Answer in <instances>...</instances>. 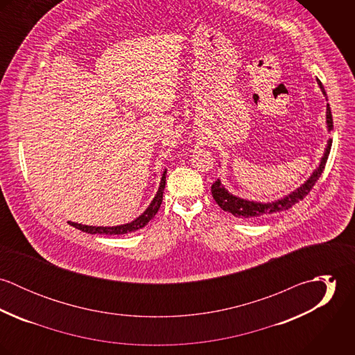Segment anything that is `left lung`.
Returning <instances> with one entry per match:
<instances>
[{
	"mask_svg": "<svg viewBox=\"0 0 355 355\" xmlns=\"http://www.w3.org/2000/svg\"><path fill=\"white\" fill-rule=\"evenodd\" d=\"M317 82H318L320 89L322 90V94L327 97V93L324 90L322 83L320 80H317ZM327 124H328V131H331L334 128V121H332V113H331L329 103L327 105ZM331 146H332V139L328 141L327 149H325V153H324V157L321 158V162H320L318 168L313 172V175L307 179V182H304V184H302L300 189H297L295 191H293L291 194H288L287 197H284L282 200L268 203L254 202V201L242 200V198H238V197L230 194L221 186L220 180H217V182H214L211 184V196H213L214 201L217 202V205L223 210L230 211L234 216L242 217V218H261V217H266V216L273 214V213H279V211L287 210L291 206H294L295 203L302 201L304 197L310 193V190L313 189V186L315 184V182L318 180V178L321 176V173H322V171L325 168L328 155H329V152H331Z\"/></svg>",
	"mask_w": 355,
	"mask_h": 355,
	"instance_id": "8db88e82",
	"label": "left lung"
}]
</instances>
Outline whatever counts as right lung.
Returning a JSON list of instances; mask_svg holds the SVG:
<instances>
[{"instance_id":"add662e5","label":"right lung","mask_w":355,"mask_h":355,"mask_svg":"<svg viewBox=\"0 0 355 355\" xmlns=\"http://www.w3.org/2000/svg\"><path fill=\"white\" fill-rule=\"evenodd\" d=\"M166 171L162 173V178H161V183H159V187H158V191L154 197L152 203L149 205V207L138 217L135 218L134 221L128 223V224H123V225H117V227H93V225H82V224H78V223H72V221H68L69 225L83 231V232H87V234H100V235H123V234H128V232H134V231H138L141 230L142 227H145L153 217L155 216V213L158 211L161 202H162V194H164V189H165V182H166Z\"/></svg>"}]
</instances>
